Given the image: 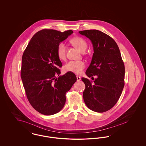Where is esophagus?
I'll return each instance as SVG.
<instances>
[{
	"label": "esophagus",
	"mask_w": 146,
	"mask_h": 146,
	"mask_svg": "<svg viewBox=\"0 0 146 146\" xmlns=\"http://www.w3.org/2000/svg\"><path fill=\"white\" fill-rule=\"evenodd\" d=\"M76 80H77V81L78 82H79V81H80V80H81V77H80L79 76H76Z\"/></svg>",
	"instance_id": "34e87169"
}]
</instances>
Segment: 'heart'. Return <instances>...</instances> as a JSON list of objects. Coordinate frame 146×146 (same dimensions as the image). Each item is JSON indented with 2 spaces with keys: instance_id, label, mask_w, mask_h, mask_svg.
<instances>
[{
  "instance_id": "obj_1",
  "label": "heart",
  "mask_w": 146,
  "mask_h": 146,
  "mask_svg": "<svg viewBox=\"0 0 146 146\" xmlns=\"http://www.w3.org/2000/svg\"><path fill=\"white\" fill-rule=\"evenodd\" d=\"M72 43L81 51L85 50L87 48L86 42L80 37H75L71 40ZM57 55L60 60H64L66 56V45L63 42L58 44L57 48ZM85 67V64L82 61H70L64 66L66 72H72L79 74Z\"/></svg>"
}]
</instances>
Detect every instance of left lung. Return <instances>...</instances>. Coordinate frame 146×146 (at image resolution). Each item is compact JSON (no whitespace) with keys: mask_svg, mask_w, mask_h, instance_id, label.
I'll list each match as a JSON object with an SVG mask.
<instances>
[{"mask_svg":"<svg viewBox=\"0 0 146 146\" xmlns=\"http://www.w3.org/2000/svg\"><path fill=\"white\" fill-rule=\"evenodd\" d=\"M93 45L94 54L85 73L97 78L92 83L82 78L85 85L84 102L91 110L103 113L117 104L124 86L125 66L118 45L110 36L96 29L79 31Z\"/></svg>","mask_w":146,"mask_h":146,"instance_id":"obj_1","label":"left lung"}]
</instances>
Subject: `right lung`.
<instances>
[{
    "label": "right lung",
    "mask_w": 146,
    "mask_h": 146,
    "mask_svg": "<svg viewBox=\"0 0 146 146\" xmlns=\"http://www.w3.org/2000/svg\"><path fill=\"white\" fill-rule=\"evenodd\" d=\"M73 33L72 30L42 29L33 36L23 54L21 79L26 96L30 104L42 114L50 115L60 111L66 92L76 82L73 73L60 76L62 64L57 55L58 44Z\"/></svg>",
    "instance_id": "add662e5"
}]
</instances>
